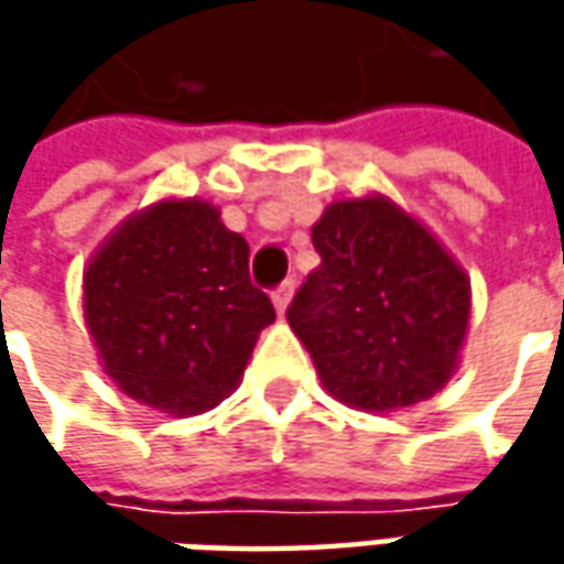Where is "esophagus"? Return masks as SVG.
Wrapping results in <instances>:
<instances>
[{
    "instance_id": "esophagus-1",
    "label": "esophagus",
    "mask_w": 564,
    "mask_h": 564,
    "mask_svg": "<svg viewBox=\"0 0 564 564\" xmlns=\"http://www.w3.org/2000/svg\"><path fill=\"white\" fill-rule=\"evenodd\" d=\"M292 294H294L292 279H285L282 285H275V289H272V304H275V311H279V314H285V311H289V304H292Z\"/></svg>"
}]
</instances>
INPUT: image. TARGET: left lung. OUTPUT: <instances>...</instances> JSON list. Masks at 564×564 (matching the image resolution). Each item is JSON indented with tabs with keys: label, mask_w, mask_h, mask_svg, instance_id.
<instances>
[{
	"label": "left lung",
	"mask_w": 564,
	"mask_h": 564,
	"mask_svg": "<svg viewBox=\"0 0 564 564\" xmlns=\"http://www.w3.org/2000/svg\"><path fill=\"white\" fill-rule=\"evenodd\" d=\"M311 238L319 267L285 316L323 386L364 411L411 408L440 392L470 316L462 267L382 197L326 206Z\"/></svg>",
	"instance_id": "1"
}]
</instances>
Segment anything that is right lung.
Returning a JSON list of instances; mask_svg holds the SVG:
<instances>
[{
	"label": "right lung",
	"mask_w": 564,
	"mask_h": 564,
	"mask_svg": "<svg viewBox=\"0 0 564 564\" xmlns=\"http://www.w3.org/2000/svg\"><path fill=\"white\" fill-rule=\"evenodd\" d=\"M84 316L121 392L185 417L238 386L275 311L250 282L248 241L213 206L163 200L90 260Z\"/></svg>",
	"instance_id": "right-lung-1"
}]
</instances>
